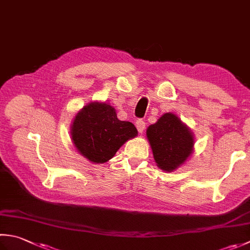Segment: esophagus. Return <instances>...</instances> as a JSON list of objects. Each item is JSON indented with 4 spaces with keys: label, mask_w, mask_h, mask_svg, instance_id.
<instances>
[{
    "label": "esophagus",
    "mask_w": 250,
    "mask_h": 250,
    "mask_svg": "<svg viewBox=\"0 0 250 250\" xmlns=\"http://www.w3.org/2000/svg\"><path fill=\"white\" fill-rule=\"evenodd\" d=\"M135 125H136V129H138V131L140 132V133H143L144 129H145V122H144V120L139 119L138 121L135 122Z\"/></svg>",
    "instance_id": "1"
}]
</instances>
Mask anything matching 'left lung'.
Wrapping results in <instances>:
<instances>
[{
    "label": "left lung",
    "mask_w": 250,
    "mask_h": 250,
    "mask_svg": "<svg viewBox=\"0 0 250 250\" xmlns=\"http://www.w3.org/2000/svg\"><path fill=\"white\" fill-rule=\"evenodd\" d=\"M146 138L157 167L172 172L183 166L194 151V133L172 112H166L146 130Z\"/></svg>",
    "instance_id": "1"
}]
</instances>
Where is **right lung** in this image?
<instances>
[{
	"mask_svg": "<svg viewBox=\"0 0 250 250\" xmlns=\"http://www.w3.org/2000/svg\"><path fill=\"white\" fill-rule=\"evenodd\" d=\"M71 141L79 154L93 164H104L126 141L138 136L130 121L117 118L109 103L91 102L77 112L70 126Z\"/></svg>",
	"mask_w": 250,
	"mask_h": 250,
	"instance_id": "right-lung-1",
	"label": "right lung"
}]
</instances>
